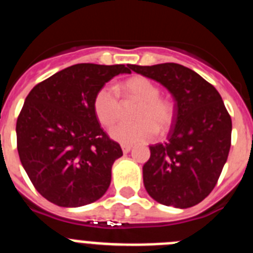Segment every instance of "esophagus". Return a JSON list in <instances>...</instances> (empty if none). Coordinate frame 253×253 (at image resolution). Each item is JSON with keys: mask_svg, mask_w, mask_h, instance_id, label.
Masks as SVG:
<instances>
[{"mask_svg": "<svg viewBox=\"0 0 253 253\" xmlns=\"http://www.w3.org/2000/svg\"><path fill=\"white\" fill-rule=\"evenodd\" d=\"M131 148H133V147L131 146H129V144H123L122 146V149H123V153H129V152L131 151Z\"/></svg>", "mask_w": 253, "mask_h": 253, "instance_id": "1", "label": "esophagus"}]
</instances>
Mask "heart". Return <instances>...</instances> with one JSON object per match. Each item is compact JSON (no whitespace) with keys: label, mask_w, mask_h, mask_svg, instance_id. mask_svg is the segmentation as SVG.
Instances as JSON below:
<instances>
[{"label":"heart","mask_w":253,"mask_h":253,"mask_svg":"<svg viewBox=\"0 0 253 253\" xmlns=\"http://www.w3.org/2000/svg\"><path fill=\"white\" fill-rule=\"evenodd\" d=\"M125 93L140 102L134 124H118L110 129L109 135L122 144H135L153 139L158 130H166L173 119L172 105L161 99L160 88L146 77H131L124 84ZM119 95L110 84L100 88L93 99V111L100 123L110 126L119 118Z\"/></svg>","instance_id":"1"}]
</instances>
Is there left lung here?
Instances as JSON below:
<instances>
[{
    "label": "left lung",
    "mask_w": 253,
    "mask_h": 253,
    "mask_svg": "<svg viewBox=\"0 0 253 253\" xmlns=\"http://www.w3.org/2000/svg\"><path fill=\"white\" fill-rule=\"evenodd\" d=\"M166 87L175 120L166 143L149 147L143 182L153 200L180 209L203 202L215 186L231 148L232 120L215 87L177 63L129 64Z\"/></svg>",
    "instance_id": "1"
}]
</instances>
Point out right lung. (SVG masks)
Listing matches in <instances>:
<instances>
[{"label": "right lung", "instance_id": "right-lung-1", "mask_svg": "<svg viewBox=\"0 0 253 253\" xmlns=\"http://www.w3.org/2000/svg\"><path fill=\"white\" fill-rule=\"evenodd\" d=\"M129 66L75 64L30 91L17 118V151L38 193L58 207L99 200L123 151L102 130L93 111L96 92Z\"/></svg>", "mask_w": 253, "mask_h": 253}]
</instances>
